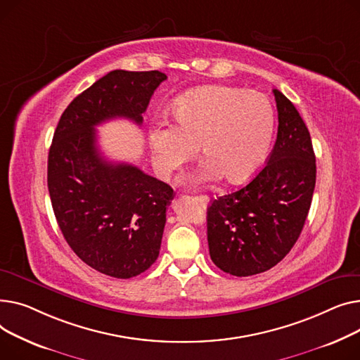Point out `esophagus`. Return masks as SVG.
I'll return each mask as SVG.
<instances>
[{
	"label": "esophagus",
	"mask_w": 360,
	"mask_h": 360,
	"mask_svg": "<svg viewBox=\"0 0 360 360\" xmlns=\"http://www.w3.org/2000/svg\"><path fill=\"white\" fill-rule=\"evenodd\" d=\"M199 203H202V205H207L209 203V196H206V195H199V196H196L195 198Z\"/></svg>",
	"instance_id": "34e87169"
}]
</instances>
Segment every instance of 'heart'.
Returning a JSON list of instances; mask_svg holds the SVG:
<instances>
[{
    "mask_svg": "<svg viewBox=\"0 0 360 360\" xmlns=\"http://www.w3.org/2000/svg\"><path fill=\"white\" fill-rule=\"evenodd\" d=\"M177 125L157 122L150 132L154 164L161 174L193 158L206 155L186 181L209 183L224 176L244 183L264 165L276 126L271 103L259 93L214 86L188 91L174 104Z\"/></svg>",
    "mask_w": 360,
    "mask_h": 360,
    "instance_id": "b5f03b06",
    "label": "heart"
}]
</instances>
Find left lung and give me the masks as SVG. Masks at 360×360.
<instances>
[{"label": "left lung", "instance_id": "1", "mask_svg": "<svg viewBox=\"0 0 360 360\" xmlns=\"http://www.w3.org/2000/svg\"><path fill=\"white\" fill-rule=\"evenodd\" d=\"M278 138L267 164L247 186L207 207L212 262L232 276L276 266L297 243L315 187V154L307 124L292 101L273 90Z\"/></svg>", "mask_w": 360, "mask_h": 360}]
</instances>
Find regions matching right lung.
I'll return each instance as SVG.
<instances>
[{
	"mask_svg": "<svg viewBox=\"0 0 360 360\" xmlns=\"http://www.w3.org/2000/svg\"><path fill=\"white\" fill-rule=\"evenodd\" d=\"M167 75L115 70L77 96L62 113L48 157V188L63 238L97 271L138 276L160 255L167 183L138 167L104 160L96 126L115 117L142 123V113Z\"/></svg>",
	"mask_w": 360,
	"mask_h": 360,
	"instance_id": "right-lung-1",
	"label": "right lung"
}]
</instances>
